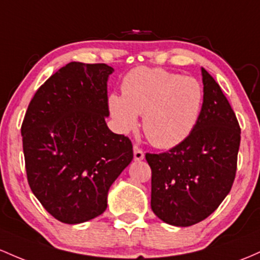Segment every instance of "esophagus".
I'll use <instances>...</instances> for the list:
<instances>
[{"instance_id": "1", "label": "esophagus", "mask_w": 260, "mask_h": 260, "mask_svg": "<svg viewBox=\"0 0 260 260\" xmlns=\"http://www.w3.org/2000/svg\"><path fill=\"white\" fill-rule=\"evenodd\" d=\"M133 154H135V160H137V161L143 160L144 159L143 150H142L138 145H135V147H133Z\"/></svg>"}]
</instances>
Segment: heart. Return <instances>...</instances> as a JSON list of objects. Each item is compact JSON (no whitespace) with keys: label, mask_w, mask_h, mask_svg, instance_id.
I'll return each mask as SVG.
<instances>
[{"label":"heart","mask_w":260,"mask_h":260,"mask_svg":"<svg viewBox=\"0 0 260 260\" xmlns=\"http://www.w3.org/2000/svg\"><path fill=\"white\" fill-rule=\"evenodd\" d=\"M202 87L196 79L160 68L139 67L122 82V96L111 93L108 108L123 132L135 129L143 115L148 141L172 148L187 138L201 112Z\"/></svg>","instance_id":"b5f03b06"}]
</instances>
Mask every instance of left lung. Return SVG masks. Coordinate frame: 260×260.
Masks as SVG:
<instances>
[{"label":"left lung","mask_w":260,"mask_h":260,"mask_svg":"<svg viewBox=\"0 0 260 260\" xmlns=\"http://www.w3.org/2000/svg\"><path fill=\"white\" fill-rule=\"evenodd\" d=\"M204 102L186 139L160 154H145L152 169L153 212L165 223L187 227L207 218L231 191L241 128L215 79L201 68Z\"/></svg>","instance_id":"obj_1"}]
</instances>
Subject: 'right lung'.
Returning <instances> with one entry per match:
<instances>
[{
  "instance_id": "add662e5",
  "label": "right lung",
  "mask_w": 260,
  "mask_h": 260,
  "mask_svg": "<svg viewBox=\"0 0 260 260\" xmlns=\"http://www.w3.org/2000/svg\"><path fill=\"white\" fill-rule=\"evenodd\" d=\"M106 64L71 61L33 96L21 133L30 190L62 223L76 224L107 209L111 185L133 159L129 138L106 124Z\"/></svg>"
}]
</instances>
